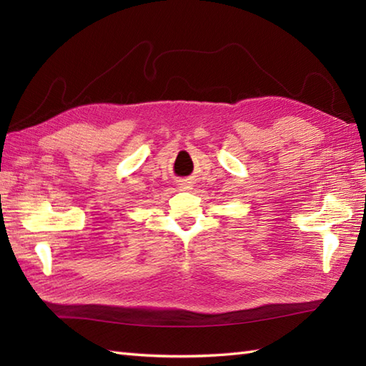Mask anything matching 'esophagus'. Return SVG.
<instances>
[{
	"label": "esophagus",
	"mask_w": 366,
	"mask_h": 366,
	"mask_svg": "<svg viewBox=\"0 0 366 366\" xmlns=\"http://www.w3.org/2000/svg\"><path fill=\"white\" fill-rule=\"evenodd\" d=\"M190 187H189V184L187 182H181L179 184V190H189Z\"/></svg>",
	"instance_id": "obj_1"
}]
</instances>
